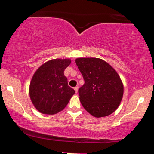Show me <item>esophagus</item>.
<instances>
[{
	"mask_svg": "<svg viewBox=\"0 0 154 154\" xmlns=\"http://www.w3.org/2000/svg\"><path fill=\"white\" fill-rule=\"evenodd\" d=\"M74 89H75V91L76 93H77V91H78V87H77H77H75V88H74Z\"/></svg>",
	"mask_w": 154,
	"mask_h": 154,
	"instance_id": "1",
	"label": "esophagus"
}]
</instances>
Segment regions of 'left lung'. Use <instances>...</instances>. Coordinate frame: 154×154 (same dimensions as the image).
I'll return each instance as SVG.
<instances>
[{
    "label": "left lung",
    "mask_w": 154,
    "mask_h": 154,
    "mask_svg": "<svg viewBox=\"0 0 154 154\" xmlns=\"http://www.w3.org/2000/svg\"><path fill=\"white\" fill-rule=\"evenodd\" d=\"M75 62L85 80L78 91L84 109L98 118L114 112L124 93L122 82L116 70L98 58H78Z\"/></svg>",
    "instance_id": "obj_1"
}]
</instances>
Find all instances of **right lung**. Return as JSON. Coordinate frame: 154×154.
I'll list each match as a JSON object with an SVG mask.
<instances>
[{"mask_svg":"<svg viewBox=\"0 0 154 154\" xmlns=\"http://www.w3.org/2000/svg\"><path fill=\"white\" fill-rule=\"evenodd\" d=\"M70 63L69 59L50 60L35 72L29 85V97L42 114H55L62 111L75 93L63 75Z\"/></svg>","mask_w":154,"mask_h":154,"instance_id":"add662e5","label":"right lung"}]
</instances>
